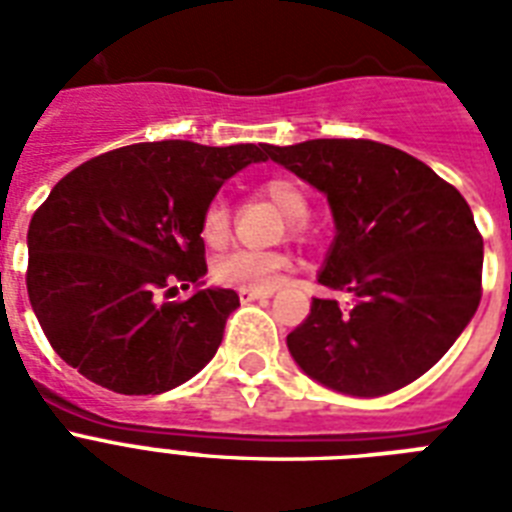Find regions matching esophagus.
I'll use <instances>...</instances> for the list:
<instances>
[{"instance_id": "obj_1", "label": "esophagus", "mask_w": 512, "mask_h": 512, "mask_svg": "<svg viewBox=\"0 0 512 512\" xmlns=\"http://www.w3.org/2000/svg\"><path fill=\"white\" fill-rule=\"evenodd\" d=\"M273 289H239V300L241 303H252V300H265L271 297Z\"/></svg>"}]
</instances>
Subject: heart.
Wrapping results in <instances>:
<instances>
[{"label":"heart","mask_w":512,"mask_h":512,"mask_svg":"<svg viewBox=\"0 0 512 512\" xmlns=\"http://www.w3.org/2000/svg\"><path fill=\"white\" fill-rule=\"evenodd\" d=\"M263 193L300 228V217L308 212V196L292 177H268ZM231 236V215L225 199H212L201 212V239L209 247H223ZM289 268V257L281 252H233L215 265V279L239 289H273Z\"/></svg>","instance_id":"obj_1"}]
</instances>
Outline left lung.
Wrapping results in <instances>:
<instances>
[{"label":"left lung","instance_id":"obj_1","mask_svg":"<svg viewBox=\"0 0 512 512\" xmlns=\"http://www.w3.org/2000/svg\"><path fill=\"white\" fill-rule=\"evenodd\" d=\"M327 196L335 239L319 281L356 297L313 300L287 348L311 380L374 398L428 372L481 303L484 239L462 193L420 159L374 140L268 146Z\"/></svg>","mask_w":512,"mask_h":512}]
</instances>
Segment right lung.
Listing matches in <instances>:
<instances>
[{
    "label": "right lung",
    "instance_id": "right-lung-1",
    "mask_svg": "<svg viewBox=\"0 0 512 512\" xmlns=\"http://www.w3.org/2000/svg\"><path fill=\"white\" fill-rule=\"evenodd\" d=\"M265 159L268 143L162 140L68 172L28 225V300L55 353L124 396H159L199 374L239 305L233 289L201 281V212ZM177 283L194 295L162 304Z\"/></svg>",
    "mask_w": 512,
    "mask_h": 512
}]
</instances>
